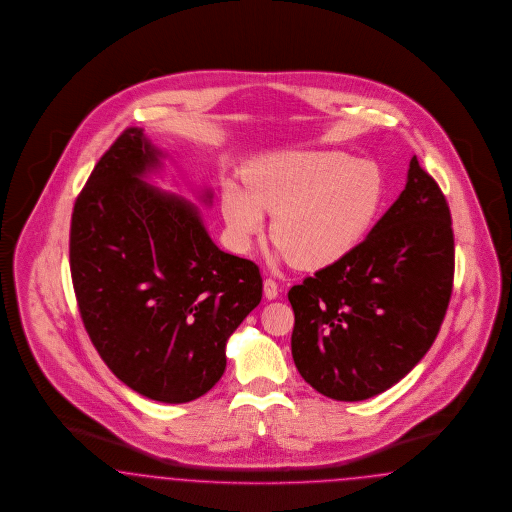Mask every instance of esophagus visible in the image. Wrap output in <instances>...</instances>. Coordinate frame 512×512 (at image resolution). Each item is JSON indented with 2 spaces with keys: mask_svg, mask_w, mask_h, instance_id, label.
Segmentation results:
<instances>
[{
  "mask_svg": "<svg viewBox=\"0 0 512 512\" xmlns=\"http://www.w3.org/2000/svg\"><path fill=\"white\" fill-rule=\"evenodd\" d=\"M263 291H265L266 299L272 301V299L278 297V284L272 278H266L265 282H263Z\"/></svg>",
  "mask_w": 512,
  "mask_h": 512,
  "instance_id": "1",
  "label": "esophagus"
}]
</instances>
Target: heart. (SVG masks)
Returning a JSON list of instances; mask_svg holds the SVG:
<instances>
[{
  "label": "heart",
  "instance_id": "b5f03b06",
  "mask_svg": "<svg viewBox=\"0 0 512 512\" xmlns=\"http://www.w3.org/2000/svg\"><path fill=\"white\" fill-rule=\"evenodd\" d=\"M387 200L381 165L345 152H280L249 165L246 190L228 183L223 217L238 249H247L274 215L270 236L303 270H320L362 244Z\"/></svg>",
  "mask_w": 512,
  "mask_h": 512
}]
</instances>
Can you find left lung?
Masks as SVG:
<instances>
[{
  "instance_id": "obj_1",
  "label": "left lung",
  "mask_w": 512,
  "mask_h": 512,
  "mask_svg": "<svg viewBox=\"0 0 512 512\" xmlns=\"http://www.w3.org/2000/svg\"><path fill=\"white\" fill-rule=\"evenodd\" d=\"M453 251L450 207L413 156L402 194L366 240L287 293L291 354L308 385L360 402L404 379L446 316Z\"/></svg>"
}]
</instances>
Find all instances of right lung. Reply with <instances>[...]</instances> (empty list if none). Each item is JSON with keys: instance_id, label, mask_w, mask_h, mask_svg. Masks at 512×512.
Wrapping results in <instances>:
<instances>
[{"instance_id": "add662e5", "label": "right lung", "mask_w": 512, "mask_h": 512, "mask_svg": "<svg viewBox=\"0 0 512 512\" xmlns=\"http://www.w3.org/2000/svg\"><path fill=\"white\" fill-rule=\"evenodd\" d=\"M167 152L125 129L95 165L70 226L83 326L129 389L164 404L223 377L226 341L261 303L259 266L215 246L198 205L150 184ZM196 198L213 204V190Z\"/></svg>"}]
</instances>
